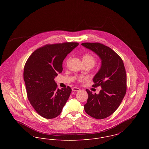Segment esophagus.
<instances>
[{
  "mask_svg": "<svg viewBox=\"0 0 149 149\" xmlns=\"http://www.w3.org/2000/svg\"><path fill=\"white\" fill-rule=\"evenodd\" d=\"M72 91H74V92H78V91H80V89L79 88H77V87H73L72 88Z\"/></svg>",
  "mask_w": 149,
  "mask_h": 149,
  "instance_id": "34e87169",
  "label": "esophagus"
}]
</instances>
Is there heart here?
Returning <instances> with one entry per match:
<instances>
[{"label": "heart", "instance_id": "obj_1", "mask_svg": "<svg viewBox=\"0 0 149 149\" xmlns=\"http://www.w3.org/2000/svg\"><path fill=\"white\" fill-rule=\"evenodd\" d=\"M82 59L84 64H91L92 66H93L96 63L95 58L90 54H85L83 56ZM83 79V77H81L79 79L80 80H81Z\"/></svg>", "mask_w": 149, "mask_h": 149}]
</instances>
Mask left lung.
Here are the masks:
<instances>
[{"label":"left lung","instance_id":"obj_1","mask_svg":"<svg viewBox=\"0 0 149 149\" xmlns=\"http://www.w3.org/2000/svg\"><path fill=\"white\" fill-rule=\"evenodd\" d=\"M96 53L102 60V66L95 76L93 86H100L99 94L86 89L88 98L84 110L89 116L103 119L112 115L120 106L127 90V76L122 59L110 47L99 42L81 43Z\"/></svg>","mask_w":149,"mask_h":149}]
</instances>
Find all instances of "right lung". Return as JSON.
I'll return each instance as SVG.
<instances>
[{"label":"right lung","instance_id":"1","mask_svg":"<svg viewBox=\"0 0 149 149\" xmlns=\"http://www.w3.org/2000/svg\"><path fill=\"white\" fill-rule=\"evenodd\" d=\"M78 45L72 42L46 44L36 49L24 65L23 79L28 100L44 118L58 116L70 96L71 88L58 89L54 78L62 72L65 58Z\"/></svg>","mask_w":149,"mask_h":149}]
</instances>
